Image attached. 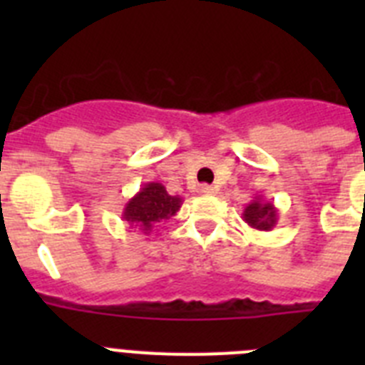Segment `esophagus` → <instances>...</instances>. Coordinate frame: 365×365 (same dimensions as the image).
Returning <instances> with one entry per match:
<instances>
[{
  "label": "esophagus",
  "instance_id": "34e87169",
  "mask_svg": "<svg viewBox=\"0 0 365 365\" xmlns=\"http://www.w3.org/2000/svg\"><path fill=\"white\" fill-rule=\"evenodd\" d=\"M199 193H202V195H212V193H215V188L210 185H201L199 186Z\"/></svg>",
  "mask_w": 365,
  "mask_h": 365
}]
</instances>
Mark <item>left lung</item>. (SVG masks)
I'll list each match as a JSON object with an SVG mask.
<instances>
[{"label": "left lung", "instance_id": "left-lung-1", "mask_svg": "<svg viewBox=\"0 0 365 365\" xmlns=\"http://www.w3.org/2000/svg\"><path fill=\"white\" fill-rule=\"evenodd\" d=\"M243 221L254 230L269 232L278 225V208L272 201H265L263 195H256L245 206Z\"/></svg>", "mask_w": 365, "mask_h": 365}]
</instances>
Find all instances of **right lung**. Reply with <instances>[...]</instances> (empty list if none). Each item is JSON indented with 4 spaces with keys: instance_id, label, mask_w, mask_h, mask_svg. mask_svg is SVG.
<instances>
[{
    "instance_id": "1",
    "label": "right lung",
    "mask_w": 365,
    "mask_h": 365,
    "mask_svg": "<svg viewBox=\"0 0 365 365\" xmlns=\"http://www.w3.org/2000/svg\"><path fill=\"white\" fill-rule=\"evenodd\" d=\"M182 197L170 195L160 182H146L143 188L125 202L122 219L128 221L131 228H137L143 234L150 235L155 225L164 219H170L180 210Z\"/></svg>"
}]
</instances>
